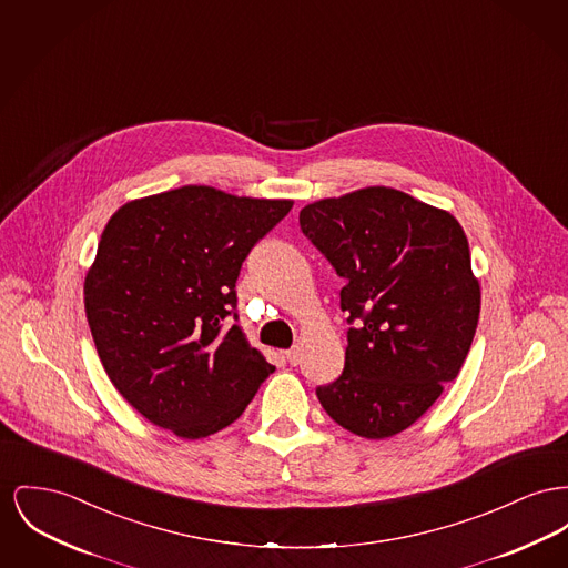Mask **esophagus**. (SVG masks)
Returning a JSON list of instances; mask_svg holds the SVG:
<instances>
[{"label": "esophagus", "mask_w": 568, "mask_h": 568, "mask_svg": "<svg viewBox=\"0 0 568 568\" xmlns=\"http://www.w3.org/2000/svg\"><path fill=\"white\" fill-rule=\"evenodd\" d=\"M285 358H287V363H290V365H294V367H296V365H301V361H302L301 347H298V345H296V347H292V349H287V352H285Z\"/></svg>", "instance_id": "esophagus-1"}]
</instances>
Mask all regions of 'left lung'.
<instances>
[{
	"mask_svg": "<svg viewBox=\"0 0 568 568\" xmlns=\"http://www.w3.org/2000/svg\"><path fill=\"white\" fill-rule=\"evenodd\" d=\"M306 235L345 278V368L317 399L336 425L384 439L414 425L459 375L480 285L459 221L388 186L313 201Z\"/></svg>",
	"mask_w": 568,
	"mask_h": 568,
	"instance_id": "1",
	"label": "left lung"
}]
</instances>
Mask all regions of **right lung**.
Wrapping results in <instances>:
<instances>
[{
	"label": "right lung",
	"instance_id": "obj_1",
	"mask_svg": "<svg viewBox=\"0 0 568 568\" xmlns=\"http://www.w3.org/2000/svg\"><path fill=\"white\" fill-rule=\"evenodd\" d=\"M292 205L189 184L109 219L85 315L109 379L152 425L184 439L216 434L274 373L227 317L242 262Z\"/></svg>",
	"mask_w": 568,
	"mask_h": 568
}]
</instances>
